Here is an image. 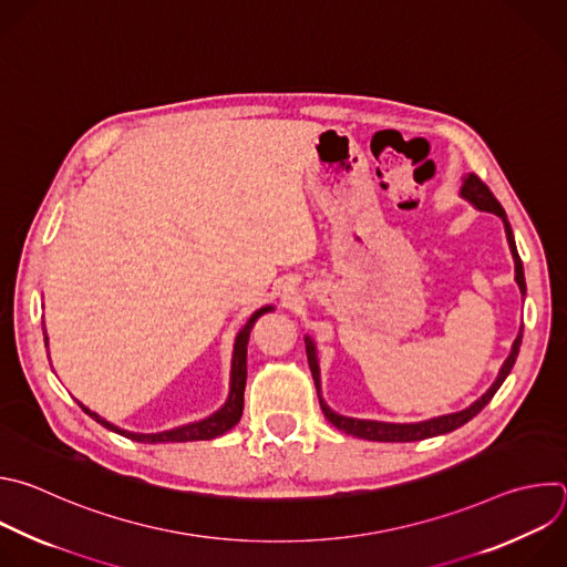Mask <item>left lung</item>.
<instances>
[{
  "label": "left lung",
  "instance_id": "obj_1",
  "mask_svg": "<svg viewBox=\"0 0 567 567\" xmlns=\"http://www.w3.org/2000/svg\"><path fill=\"white\" fill-rule=\"evenodd\" d=\"M461 196L467 198L474 207L483 209V212H492L496 216L503 218L505 223V235H507V244H509V250H512V257H514V270H516V284L525 297V275H523V261L518 257V250H516V244H514V235H512V225L507 220V214L503 209V205L496 200V196L489 192V187L476 176V174H470L465 181H463V187H461ZM520 342H523V328L518 330L514 344H512V353L509 358L505 360V364L501 367V373L496 378V382L487 389L485 395H481L472 406L463 409V411H456V413H446V415H437V417H431V420H422V422H406V424H398V422H378V420H358V417H347V415H339L334 413L321 398V380H319V364H317V349H315V342L310 337H306V353H308V364H310V373H312V380H315V386H317V395H319V406L326 415V420L337 426L339 431H344L349 435H355V437H364V440H373V442H415V440H424V437H433V435H442V433H449L454 431L458 426H463L465 422H470L474 415H478L485 404L494 398V393L501 389V384L505 382V378L509 375L516 358H518V349H520Z\"/></svg>",
  "mask_w": 567,
  "mask_h": 567
}]
</instances>
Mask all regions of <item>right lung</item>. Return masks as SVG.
I'll list each match as a JSON object with an SVG mask.
<instances>
[{"instance_id": "add662e5", "label": "right lung", "mask_w": 567, "mask_h": 567, "mask_svg": "<svg viewBox=\"0 0 567 567\" xmlns=\"http://www.w3.org/2000/svg\"><path fill=\"white\" fill-rule=\"evenodd\" d=\"M272 306H264L259 308L250 319L248 323L239 330L237 339H235V353H233V371H230V395H228V402H225L216 413L207 415L205 420H198V422H192V424H183V426H176V429H169V431H161V433H134V431H125L116 424L106 422L104 417H100L97 413L89 411L84 404L82 411L86 415H91L95 422H100L102 426L116 431L125 437H132V440H138V442H150V444H156V442H192V440H212L216 435H223L225 431H230L239 420H241V413H244V391H246V378H248V339H250V330L255 326V321L264 315V312H270ZM47 342V337H44Z\"/></svg>"}]
</instances>
